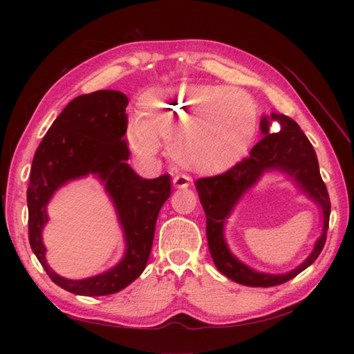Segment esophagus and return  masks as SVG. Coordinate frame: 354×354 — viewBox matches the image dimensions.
I'll return each mask as SVG.
<instances>
[{
    "instance_id": "esophagus-1",
    "label": "esophagus",
    "mask_w": 354,
    "mask_h": 354,
    "mask_svg": "<svg viewBox=\"0 0 354 354\" xmlns=\"http://www.w3.org/2000/svg\"><path fill=\"white\" fill-rule=\"evenodd\" d=\"M173 185L176 189H186L190 186V178L185 174H178L173 178Z\"/></svg>"
}]
</instances>
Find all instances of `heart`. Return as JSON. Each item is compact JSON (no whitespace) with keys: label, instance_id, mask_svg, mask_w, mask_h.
<instances>
[{"label":"heart","instance_id":"obj_1","mask_svg":"<svg viewBox=\"0 0 354 354\" xmlns=\"http://www.w3.org/2000/svg\"><path fill=\"white\" fill-rule=\"evenodd\" d=\"M128 138L136 153L152 159L158 143L186 169L211 174L230 164L255 131L257 106L238 87L180 82L155 87L138 100Z\"/></svg>","mask_w":354,"mask_h":354}]
</instances>
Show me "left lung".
Returning <instances> with one entry per match:
<instances>
[{
  "label": "left lung",
  "instance_id": "left-lung-1",
  "mask_svg": "<svg viewBox=\"0 0 354 354\" xmlns=\"http://www.w3.org/2000/svg\"><path fill=\"white\" fill-rule=\"evenodd\" d=\"M280 124L273 133L270 127ZM261 140L250 152V156L233 165L226 173L196 180V190L207 217V238L209 254L217 269L229 279L246 286L269 288L281 285L301 273L322 252L329 227L330 201L326 186L320 177L317 156L312 143L299 130V125L282 113L263 116L260 122ZM269 169H277L293 178L295 183L321 207L324 217L323 234L308 259L294 271L283 275H269L252 271L234 257L223 239V224L231 209L244 192L250 188Z\"/></svg>",
  "mask_w": 354,
  "mask_h": 354
}]
</instances>
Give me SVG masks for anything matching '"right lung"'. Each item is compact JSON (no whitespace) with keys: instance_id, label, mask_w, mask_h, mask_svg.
I'll use <instances>...</instances> for the list:
<instances>
[{"instance_id":"right-lung-1","label":"right lung","mask_w":354,"mask_h":354,"mask_svg":"<svg viewBox=\"0 0 354 354\" xmlns=\"http://www.w3.org/2000/svg\"><path fill=\"white\" fill-rule=\"evenodd\" d=\"M128 97L115 90L82 94L68 103L39 143L28 186L29 243L50 279L77 295L100 297L121 291L145 270L151 255L156 218L171 195L169 176L147 180L127 164ZM93 174L105 185L124 230L126 254L115 268L87 280L59 277L46 264L41 229L54 192L71 179Z\"/></svg>"}]
</instances>
